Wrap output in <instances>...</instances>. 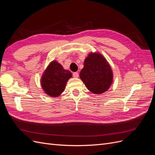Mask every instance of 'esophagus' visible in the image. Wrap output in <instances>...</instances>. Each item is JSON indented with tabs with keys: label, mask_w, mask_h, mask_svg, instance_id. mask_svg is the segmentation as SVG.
Returning <instances> with one entry per match:
<instances>
[{
	"label": "esophagus",
	"mask_w": 155,
	"mask_h": 155,
	"mask_svg": "<svg viewBox=\"0 0 155 155\" xmlns=\"http://www.w3.org/2000/svg\"><path fill=\"white\" fill-rule=\"evenodd\" d=\"M73 76H74V78H78V76H79V74H78V72H74L73 73Z\"/></svg>",
	"instance_id": "obj_1"
}]
</instances>
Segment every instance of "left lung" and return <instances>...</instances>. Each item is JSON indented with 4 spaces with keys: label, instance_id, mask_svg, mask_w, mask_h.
Segmentation results:
<instances>
[{
    "label": "left lung",
    "instance_id": "8db88e82",
    "mask_svg": "<svg viewBox=\"0 0 155 155\" xmlns=\"http://www.w3.org/2000/svg\"><path fill=\"white\" fill-rule=\"evenodd\" d=\"M79 76L88 90L96 94L107 91L112 81L110 67L99 54L92 53L88 55Z\"/></svg>",
    "mask_w": 155,
    "mask_h": 155
}]
</instances>
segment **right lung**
<instances>
[{"label": "right lung", "mask_w": 155, "mask_h": 155, "mask_svg": "<svg viewBox=\"0 0 155 155\" xmlns=\"http://www.w3.org/2000/svg\"><path fill=\"white\" fill-rule=\"evenodd\" d=\"M72 77L69 70H64L57 61H52L46 68L41 79V85L48 95L55 97L63 91L68 79Z\"/></svg>", "instance_id": "right-lung-1"}]
</instances>
